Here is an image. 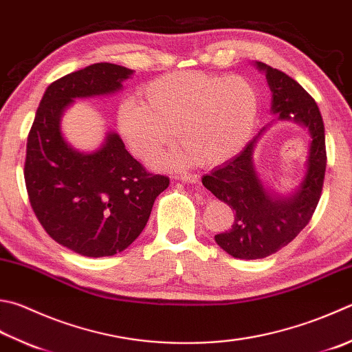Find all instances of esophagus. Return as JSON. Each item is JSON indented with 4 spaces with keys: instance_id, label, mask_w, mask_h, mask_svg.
Masks as SVG:
<instances>
[{
    "instance_id": "1",
    "label": "esophagus",
    "mask_w": 352,
    "mask_h": 352,
    "mask_svg": "<svg viewBox=\"0 0 352 352\" xmlns=\"http://www.w3.org/2000/svg\"><path fill=\"white\" fill-rule=\"evenodd\" d=\"M181 177V181L187 182V184H199V181H201V176L196 175V173H188V175H181L179 176Z\"/></svg>"
}]
</instances>
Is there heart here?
I'll list each match as a JSON object with an SVG mask.
<instances>
[{
	"label": "heart",
	"mask_w": 352,
	"mask_h": 352,
	"mask_svg": "<svg viewBox=\"0 0 352 352\" xmlns=\"http://www.w3.org/2000/svg\"><path fill=\"white\" fill-rule=\"evenodd\" d=\"M142 102L125 99L118 129L135 156L151 162L173 142L175 130L185 148L171 165L197 161L213 165L242 150L253 133L257 91L242 76L190 70L162 75L141 90Z\"/></svg>",
	"instance_id": "heart-1"
}]
</instances>
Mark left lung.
<instances>
[{"label":"left lung","instance_id":"obj_1","mask_svg":"<svg viewBox=\"0 0 352 352\" xmlns=\"http://www.w3.org/2000/svg\"><path fill=\"white\" fill-rule=\"evenodd\" d=\"M257 67L267 73L273 113L307 125L313 141L307 175L288 199H273L258 181L253 165L257 136L237 156L202 177L204 187L234 211L231 228L214 236L217 245L233 257L247 261L277 253L307 227L322 196L327 170L324 125L313 96L282 70L263 63H257Z\"/></svg>","mask_w":352,"mask_h":352}]
</instances>
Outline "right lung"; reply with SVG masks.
<instances>
[{"label": "right lung", "mask_w": 352, "mask_h": 352, "mask_svg": "<svg viewBox=\"0 0 352 352\" xmlns=\"http://www.w3.org/2000/svg\"><path fill=\"white\" fill-rule=\"evenodd\" d=\"M131 73L98 63L56 79L28 136L24 181L33 213L53 241L81 256H113L127 248L170 185L167 176L145 170L116 133L95 153L82 155L59 130V118L73 99L116 91Z\"/></svg>", "instance_id": "1"}]
</instances>
